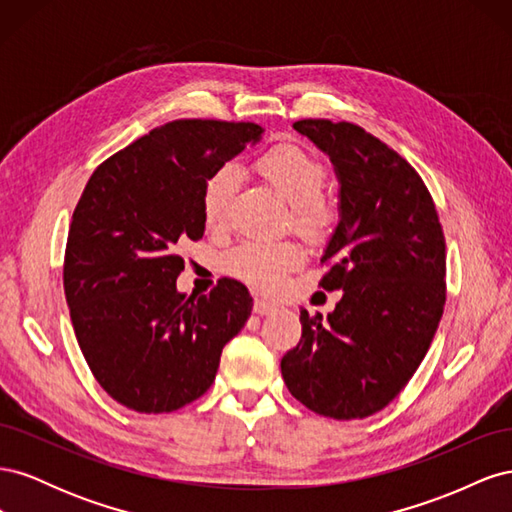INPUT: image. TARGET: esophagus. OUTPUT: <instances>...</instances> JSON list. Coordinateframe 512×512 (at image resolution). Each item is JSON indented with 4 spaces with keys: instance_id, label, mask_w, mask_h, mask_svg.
<instances>
[{
    "instance_id": "obj_1",
    "label": "esophagus",
    "mask_w": 512,
    "mask_h": 512,
    "mask_svg": "<svg viewBox=\"0 0 512 512\" xmlns=\"http://www.w3.org/2000/svg\"><path fill=\"white\" fill-rule=\"evenodd\" d=\"M273 309H275V303L265 301V299H254V312L258 316H267V314L273 312Z\"/></svg>"
}]
</instances>
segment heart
Returning a JSON list of instances; mask_svg holds the SVG:
<instances>
[{"label": "heart", "instance_id": "b5f03b06", "mask_svg": "<svg viewBox=\"0 0 512 512\" xmlns=\"http://www.w3.org/2000/svg\"><path fill=\"white\" fill-rule=\"evenodd\" d=\"M256 170L271 188L280 192L290 207L292 224L307 239H327L339 224V207L322 194L327 183V166L307 149L282 143L256 160ZM239 188V173L222 166L207 179L200 198V211L209 228L228 222L232 198ZM303 250L294 241H245L230 250L224 267L230 275L260 290H273L282 277L299 267Z\"/></svg>", "mask_w": 512, "mask_h": 512}]
</instances>
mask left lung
Segmentation results:
<instances>
[{"mask_svg":"<svg viewBox=\"0 0 512 512\" xmlns=\"http://www.w3.org/2000/svg\"><path fill=\"white\" fill-rule=\"evenodd\" d=\"M342 183V220L320 288L344 290L335 312L301 309L299 344L282 359L294 399L350 421L380 412L425 359L446 303V243L421 175L350 121L301 119Z\"/></svg>","mask_w":512,"mask_h":512,"instance_id":"obj_1","label":"left lung"}]
</instances>
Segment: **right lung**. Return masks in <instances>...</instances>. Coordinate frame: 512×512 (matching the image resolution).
Returning a JSON list of instances; mask_svg holds the SVG:
<instances>
[{
    "mask_svg": "<svg viewBox=\"0 0 512 512\" xmlns=\"http://www.w3.org/2000/svg\"><path fill=\"white\" fill-rule=\"evenodd\" d=\"M258 123L177 119L104 160L72 213L64 292L76 342L102 389L145 414L205 395L222 348L252 312L237 280L177 292V247L205 232L207 179L256 143Z\"/></svg>",
    "mask_w": 512,
    "mask_h": 512,
    "instance_id": "obj_1",
    "label": "right lung"
}]
</instances>
